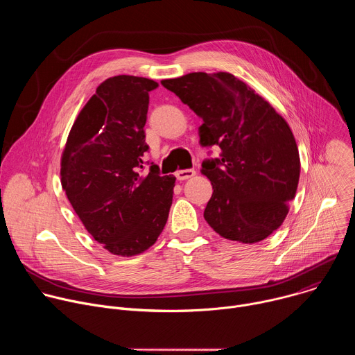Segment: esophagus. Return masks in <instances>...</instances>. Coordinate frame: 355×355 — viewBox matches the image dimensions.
Returning <instances> with one entry per match:
<instances>
[{
    "label": "esophagus",
    "instance_id": "obj_1",
    "mask_svg": "<svg viewBox=\"0 0 355 355\" xmlns=\"http://www.w3.org/2000/svg\"><path fill=\"white\" fill-rule=\"evenodd\" d=\"M196 174V171L193 168H188V170H180L175 173V177L178 181H185L188 178H192Z\"/></svg>",
    "mask_w": 355,
    "mask_h": 355
}]
</instances>
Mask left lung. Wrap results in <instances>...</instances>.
I'll list each match as a JSON object with an SVG mask.
<instances>
[{"label":"left lung","instance_id":"obj_1","mask_svg":"<svg viewBox=\"0 0 355 355\" xmlns=\"http://www.w3.org/2000/svg\"><path fill=\"white\" fill-rule=\"evenodd\" d=\"M162 84L204 121L199 144L220 148L219 157L202 162L214 188L205 220L229 240L267 239L286 218L299 182V153L285 119L229 73H189Z\"/></svg>","mask_w":355,"mask_h":355}]
</instances>
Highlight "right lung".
<instances>
[{"label": "right lung", "mask_w": 355, "mask_h": 355, "mask_svg": "<svg viewBox=\"0 0 355 355\" xmlns=\"http://www.w3.org/2000/svg\"><path fill=\"white\" fill-rule=\"evenodd\" d=\"M153 80L115 76L76 119L62 157V187L88 233L116 256L153 245L173 204L175 177L144 163V123ZM149 173H143L144 166Z\"/></svg>", "instance_id": "1"}]
</instances>
